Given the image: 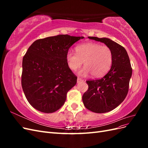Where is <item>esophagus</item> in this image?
<instances>
[{"label": "esophagus", "instance_id": "34e87169", "mask_svg": "<svg viewBox=\"0 0 148 148\" xmlns=\"http://www.w3.org/2000/svg\"><path fill=\"white\" fill-rule=\"evenodd\" d=\"M84 81V80L83 79H82L81 78H79V77H78V78H77V82L78 83H79V82H83Z\"/></svg>", "mask_w": 148, "mask_h": 148}]
</instances>
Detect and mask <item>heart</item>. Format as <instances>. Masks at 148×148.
I'll use <instances>...</instances> for the list:
<instances>
[{
	"mask_svg": "<svg viewBox=\"0 0 148 148\" xmlns=\"http://www.w3.org/2000/svg\"><path fill=\"white\" fill-rule=\"evenodd\" d=\"M75 51L76 53L69 51L66 56L67 65L71 71H77L83 61L84 68L80 74L84 76L91 73L94 77H101L110 69L113 53L109 47L86 42L77 46Z\"/></svg>",
	"mask_w": 148,
	"mask_h": 148,
	"instance_id": "obj_1",
	"label": "heart"
}]
</instances>
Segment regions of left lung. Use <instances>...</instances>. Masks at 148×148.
<instances>
[{"instance_id":"obj_1","label":"left lung","mask_w":148,"mask_h":148,"mask_svg":"<svg viewBox=\"0 0 148 148\" xmlns=\"http://www.w3.org/2000/svg\"><path fill=\"white\" fill-rule=\"evenodd\" d=\"M104 43L113 53L109 72L102 78L88 80V90L82 97L84 106L95 113H105L114 109L126 97L129 89L132 69L127 51L110 39L88 37Z\"/></svg>"}]
</instances>
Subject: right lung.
<instances>
[{
  "instance_id": "add662e5",
  "label": "right lung",
  "mask_w": 148,
  "mask_h": 148,
  "mask_svg": "<svg viewBox=\"0 0 148 148\" xmlns=\"http://www.w3.org/2000/svg\"><path fill=\"white\" fill-rule=\"evenodd\" d=\"M83 38L60 34L38 39L29 46L23 58L21 86L34 109L52 113L64 104L67 92L77 82L67 65L66 53Z\"/></svg>"
}]
</instances>
